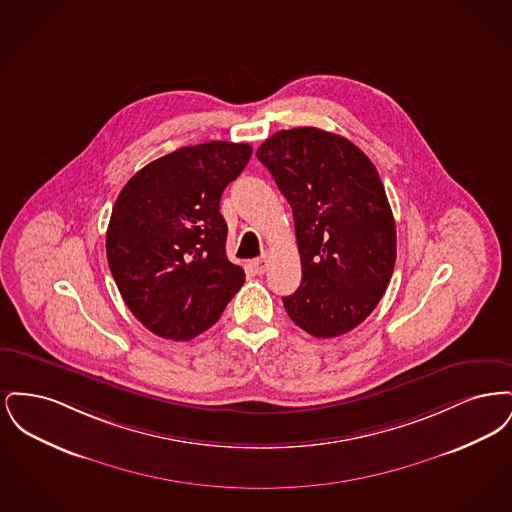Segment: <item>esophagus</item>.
Masks as SVG:
<instances>
[{"instance_id":"1","label":"esophagus","mask_w":512,"mask_h":512,"mask_svg":"<svg viewBox=\"0 0 512 512\" xmlns=\"http://www.w3.org/2000/svg\"><path fill=\"white\" fill-rule=\"evenodd\" d=\"M251 267H253V270H255L257 274H263V272L268 268L267 257H259V259H255V261L251 263Z\"/></svg>"}]
</instances>
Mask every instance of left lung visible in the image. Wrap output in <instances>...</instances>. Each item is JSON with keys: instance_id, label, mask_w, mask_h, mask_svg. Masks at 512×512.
Masks as SVG:
<instances>
[{"instance_id": "left-lung-1", "label": "left lung", "mask_w": 512, "mask_h": 512, "mask_svg": "<svg viewBox=\"0 0 512 512\" xmlns=\"http://www.w3.org/2000/svg\"><path fill=\"white\" fill-rule=\"evenodd\" d=\"M292 205L301 286L286 313L315 338L341 336L365 320L395 267V220L378 171L347 138L301 126L257 149Z\"/></svg>"}]
</instances>
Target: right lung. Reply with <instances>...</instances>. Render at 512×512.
I'll use <instances>...</instances> for the list:
<instances>
[{
	"label": "right lung",
	"instance_id": "add662e5",
	"mask_svg": "<svg viewBox=\"0 0 512 512\" xmlns=\"http://www.w3.org/2000/svg\"><path fill=\"white\" fill-rule=\"evenodd\" d=\"M251 157L249 144L180 147L136 172L115 201L107 263L147 330L192 340L219 320L244 284L226 257L220 195Z\"/></svg>",
	"mask_w": 512,
	"mask_h": 512
}]
</instances>
